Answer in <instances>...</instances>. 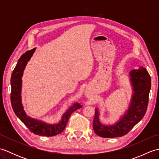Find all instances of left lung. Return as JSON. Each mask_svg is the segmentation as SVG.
<instances>
[{"mask_svg": "<svg viewBox=\"0 0 159 159\" xmlns=\"http://www.w3.org/2000/svg\"><path fill=\"white\" fill-rule=\"evenodd\" d=\"M133 93L128 109L119 121L112 125H104L99 120V111L96 108L93 121L95 133L104 138L122 137L142 119L146 114L149 93L151 89V78L146 68L140 67L129 74Z\"/></svg>", "mask_w": 159, "mask_h": 159, "instance_id": "left-lung-1", "label": "left lung"}]
</instances>
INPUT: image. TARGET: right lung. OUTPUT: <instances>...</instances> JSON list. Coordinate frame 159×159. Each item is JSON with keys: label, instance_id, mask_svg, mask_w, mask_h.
<instances>
[{"label": "right lung", "instance_id": "obj_1", "mask_svg": "<svg viewBox=\"0 0 159 159\" xmlns=\"http://www.w3.org/2000/svg\"><path fill=\"white\" fill-rule=\"evenodd\" d=\"M35 49L34 48L23 54L20 57L16 67L13 71L11 76V103L13 110L17 117L25 124L30 131L37 135L52 137L59 134L63 131L70 115L74 111L81 108L82 106L79 103H74L63 115L61 120L58 124H47L43 121L33 119L26 115L22 104V77L26 64L31 58Z\"/></svg>", "mask_w": 159, "mask_h": 159}]
</instances>
